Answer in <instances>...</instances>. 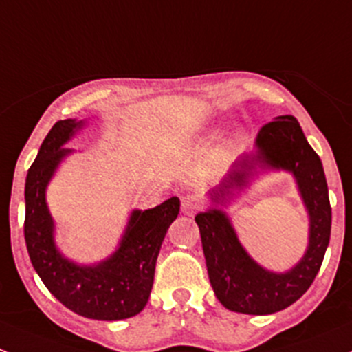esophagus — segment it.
<instances>
[{
  "mask_svg": "<svg viewBox=\"0 0 352 352\" xmlns=\"http://www.w3.org/2000/svg\"><path fill=\"white\" fill-rule=\"evenodd\" d=\"M202 209V201L197 195H187L182 199V212L186 216H194L195 212Z\"/></svg>",
  "mask_w": 352,
  "mask_h": 352,
  "instance_id": "34e87169",
  "label": "esophagus"
}]
</instances>
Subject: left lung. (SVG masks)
Returning <instances> with one entry per match:
<instances>
[{
	"label": "left lung",
	"mask_w": 352,
	"mask_h": 352,
	"mask_svg": "<svg viewBox=\"0 0 352 352\" xmlns=\"http://www.w3.org/2000/svg\"><path fill=\"white\" fill-rule=\"evenodd\" d=\"M256 166L290 171L309 212V246L302 260L285 274L268 272L258 265L219 209L234 188L247 185ZM209 195L214 207L199 212L195 223L217 300L232 312L250 316H268L297 302L319 273L331 239L332 221L322 162L307 142L298 121L294 116H278L265 124L256 136V151L239 158L223 182L210 188Z\"/></svg>",
	"instance_id": "8db88e82"
}]
</instances>
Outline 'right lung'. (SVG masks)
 <instances>
[{
  "mask_svg": "<svg viewBox=\"0 0 352 352\" xmlns=\"http://www.w3.org/2000/svg\"><path fill=\"white\" fill-rule=\"evenodd\" d=\"M84 121L62 120L43 140L25 182V241L33 268L58 302L87 319L121 320L145 309L155 265L180 210L179 197L146 210H133L118 250L98 265H77L62 256L54 241V219L45 190L70 148L65 143Z\"/></svg>",
  "mask_w": 352,
  "mask_h": 352,
  "instance_id": "obj_1",
  "label": "right lung"
}]
</instances>
